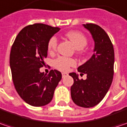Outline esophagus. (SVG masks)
<instances>
[{
    "instance_id": "obj_1",
    "label": "esophagus",
    "mask_w": 127,
    "mask_h": 127,
    "mask_svg": "<svg viewBox=\"0 0 127 127\" xmlns=\"http://www.w3.org/2000/svg\"><path fill=\"white\" fill-rule=\"evenodd\" d=\"M67 75H68V74H67V73H64V72L62 73V76H63V77H67Z\"/></svg>"
}]
</instances>
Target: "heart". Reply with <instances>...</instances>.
<instances>
[{
  "instance_id": "heart-1",
  "label": "heart",
  "mask_w": 127,
  "mask_h": 127,
  "mask_svg": "<svg viewBox=\"0 0 127 127\" xmlns=\"http://www.w3.org/2000/svg\"><path fill=\"white\" fill-rule=\"evenodd\" d=\"M67 37L72 42L77 50H82L87 44V39L83 34L77 31H70L66 34ZM58 46V39L55 36L52 37L47 44V50L50 53H53L56 50ZM54 66L60 71H67L70 67H73L76 64L75 60L72 58L65 57H58L54 62Z\"/></svg>"
}]
</instances>
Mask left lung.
<instances>
[{
    "mask_svg": "<svg viewBox=\"0 0 127 127\" xmlns=\"http://www.w3.org/2000/svg\"><path fill=\"white\" fill-rule=\"evenodd\" d=\"M91 34L95 42L93 55L77 71L87 74L86 80H80L78 74L71 72L74 83L71 87V97L77 105L93 107L103 99L112 85L114 74V51L106 32L99 25L83 24Z\"/></svg>",
    "mask_w": 127,
    "mask_h": 127,
    "instance_id": "8db88e82",
    "label": "left lung"
}]
</instances>
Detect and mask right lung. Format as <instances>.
<instances>
[{
    "instance_id": "add662e5",
    "label": "right lung",
    "mask_w": 127,
    "mask_h": 127,
    "mask_svg": "<svg viewBox=\"0 0 127 127\" xmlns=\"http://www.w3.org/2000/svg\"><path fill=\"white\" fill-rule=\"evenodd\" d=\"M60 30L36 23L22 29L11 47L10 66L15 90L26 103L42 107L51 102L62 74L56 69L48 74L40 71L47 56L50 39Z\"/></svg>"
}]
</instances>
